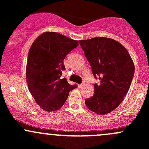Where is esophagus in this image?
Returning <instances> with one entry per match:
<instances>
[{"label": "esophagus", "instance_id": "esophagus-1", "mask_svg": "<svg viewBox=\"0 0 149 149\" xmlns=\"http://www.w3.org/2000/svg\"><path fill=\"white\" fill-rule=\"evenodd\" d=\"M84 85H85V81H84L81 84H79V85H78V87H79V88H81V87L84 86Z\"/></svg>", "mask_w": 149, "mask_h": 149}]
</instances>
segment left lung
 Wrapping results in <instances>:
<instances>
[{
  "instance_id": "8db88e82",
  "label": "left lung",
  "mask_w": 149,
  "mask_h": 149,
  "mask_svg": "<svg viewBox=\"0 0 149 149\" xmlns=\"http://www.w3.org/2000/svg\"><path fill=\"white\" fill-rule=\"evenodd\" d=\"M93 74L100 85L94 84V94L85 104L92 112L104 115L116 109L127 94L134 76L135 65L126 48L108 37L79 41Z\"/></svg>"
}]
</instances>
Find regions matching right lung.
Masks as SVG:
<instances>
[{"label": "right lung", "instance_id": "1", "mask_svg": "<svg viewBox=\"0 0 149 149\" xmlns=\"http://www.w3.org/2000/svg\"><path fill=\"white\" fill-rule=\"evenodd\" d=\"M78 45L77 40L59 33L45 31L30 47L26 82L30 93L43 110L54 112L61 109L69 92L77 87L61 77L65 69L63 61L66 55Z\"/></svg>", "mask_w": 149, "mask_h": 149}]
</instances>
